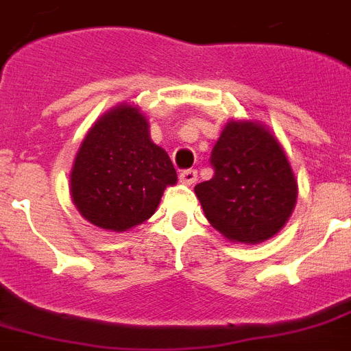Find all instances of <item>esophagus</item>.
<instances>
[{
	"label": "esophagus",
	"instance_id": "obj_1",
	"mask_svg": "<svg viewBox=\"0 0 351 351\" xmlns=\"http://www.w3.org/2000/svg\"><path fill=\"white\" fill-rule=\"evenodd\" d=\"M179 181H181L182 184H193V182L197 181V170H181V172H179Z\"/></svg>",
	"mask_w": 351,
	"mask_h": 351
}]
</instances>
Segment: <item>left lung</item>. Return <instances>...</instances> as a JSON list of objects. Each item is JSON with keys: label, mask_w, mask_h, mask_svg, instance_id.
<instances>
[{"label": "left lung", "mask_w": 351, "mask_h": 351, "mask_svg": "<svg viewBox=\"0 0 351 351\" xmlns=\"http://www.w3.org/2000/svg\"><path fill=\"white\" fill-rule=\"evenodd\" d=\"M209 161L215 173L195 193L215 229L252 245L282 229L295 208L296 181L274 134L256 122H229Z\"/></svg>", "instance_id": "left-lung-1"}]
</instances>
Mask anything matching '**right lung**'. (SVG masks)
Instances as JSON below:
<instances>
[{
	"instance_id": "1",
	"label": "right lung",
	"mask_w": 351,
	"mask_h": 351,
	"mask_svg": "<svg viewBox=\"0 0 351 351\" xmlns=\"http://www.w3.org/2000/svg\"><path fill=\"white\" fill-rule=\"evenodd\" d=\"M178 173L152 143L145 117L119 106L90 130L74 160L71 193L82 217L108 230H128L151 217Z\"/></svg>"
}]
</instances>
